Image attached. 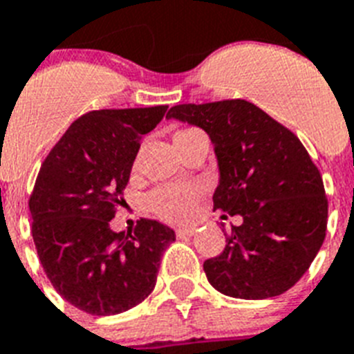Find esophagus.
Masks as SVG:
<instances>
[{"mask_svg": "<svg viewBox=\"0 0 354 354\" xmlns=\"http://www.w3.org/2000/svg\"><path fill=\"white\" fill-rule=\"evenodd\" d=\"M196 234V228L194 227H180V228H176V236H180V237H191V236H194Z\"/></svg>", "mask_w": 354, "mask_h": 354, "instance_id": "obj_1", "label": "esophagus"}]
</instances>
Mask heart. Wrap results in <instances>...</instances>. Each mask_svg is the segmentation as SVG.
Segmentation results:
<instances>
[{"instance_id": "obj_1", "label": "heart", "mask_w": 354, "mask_h": 354, "mask_svg": "<svg viewBox=\"0 0 354 354\" xmlns=\"http://www.w3.org/2000/svg\"><path fill=\"white\" fill-rule=\"evenodd\" d=\"M198 133V129H182L174 135V144L187 136ZM201 189L192 185H163L154 189L147 196V207L158 218L167 221H185L194 214L196 203L200 200Z\"/></svg>"}]
</instances>
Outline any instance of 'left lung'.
I'll return each instance as SVG.
<instances>
[{
  "label": "left lung",
  "instance_id": "8db88e82",
  "mask_svg": "<svg viewBox=\"0 0 354 354\" xmlns=\"http://www.w3.org/2000/svg\"><path fill=\"white\" fill-rule=\"evenodd\" d=\"M167 118L209 133L219 163L214 210L239 216L225 250L203 263L223 295L268 299L310 268L326 237L328 198L320 171L283 124L243 99L178 104Z\"/></svg>",
  "mask_w": 354,
  "mask_h": 354
}]
</instances>
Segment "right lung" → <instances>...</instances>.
<instances>
[{
  "label": "right lung",
  "mask_w": 354,
  "mask_h": 354,
  "mask_svg": "<svg viewBox=\"0 0 354 354\" xmlns=\"http://www.w3.org/2000/svg\"><path fill=\"white\" fill-rule=\"evenodd\" d=\"M167 106L95 109L71 122L35 178L28 198L32 237L52 286L90 315H117L153 292L171 228L138 219L129 232L109 221L126 203L140 138Z\"/></svg>",
  "instance_id": "1"
}]
</instances>
